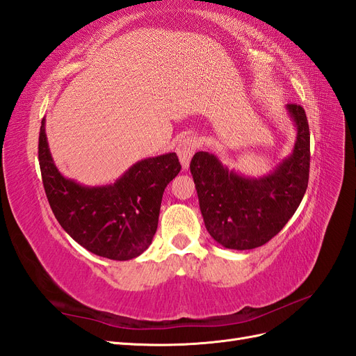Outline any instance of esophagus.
<instances>
[{"label": "esophagus", "mask_w": 356, "mask_h": 356, "mask_svg": "<svg viewBox=\"0 0 356 356\" xmlns=\"http://www.w3.org/2000/svg\"><path fill=\"white\" fill-rule=\"evenodd\" d=\"M199 148V141L195 136H184L181 139L177 145V154L179 157L181 165L184 169L188 168L190 160L193 157V154L196 153V149Z\"/></svg>", "instance_id": "34e87169"}]
</instances>
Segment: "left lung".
<instances>
[{
    "label": "left lung",
    "instance_id": "obj_1",
    "mask_svg": "<svg viewBox=\"0 0 356 356\" xmlns=\"http://www.w3.org/2000/svg\"><path fill=\"white\" fill-rule=\"evenodd\" d=\"M297 129L293 153L260 178L229 170L217 156L199 152L191 159L204 227L229 250H254L284 229L303 199L310 168V134L303 106L288 104Z\"/></svg>",
    "mask_w": 356,
    "mask_h": 356
}]
</instances>
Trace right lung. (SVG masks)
Masks as SVG:
<instances>
[{"instance_id":"obj_1","label":"right lung","mask_w":356,"mask_h":356,"mask_svg":"<svg viewBox=\"0 0 356 356\" xmlns=\"http://www.w3.org/2000/svg\"><path fill=\"white\" fill-rule=\"evenodd\" d=\"M38 160L50 208L86 250L126 261L141 255L157 230L163 191L181 170L175 153L136 161L113 184L89 187L65 178L50 154L42 118Z\"/></svg>"}]
</instances>
